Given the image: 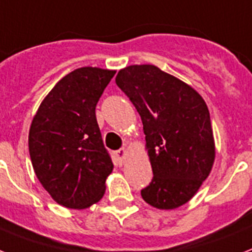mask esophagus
Returning a JSON list of instances; mask_svg holds the SVG:
<instances>
[{"instance_id": "esophagus-1", "label": "esophagus", "mask_w": 252, "mask_h": 252, "mask_svg": "<svg viewBox=\"0 0 252 252\" xmlns=\"http://www.w3.org/2000/svg\"><path fill=\"white\" fill-rule=\"evenodd\" d=\"M126 155H128V149H126V147H123V149H120V150L116 151V157L119 158V160L124 161V159L126 158Z\"/></svg>"}]
</instances>
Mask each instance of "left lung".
<instances>
[{"label":"left lung","mask_w":252,"mask_h":252,"mask_svg":"<svg viewBox=\"0 0 252 252\" xmlns=\"http://www.w3.org/2000/svg\"><path fill=\"white\" fill-rule=\"evenodd\" d=\"M115 81L144 124L145 149L154 177L141 195L159 210L181 207L197 194L215 161L206 102L189 84L154 64L124 67Z\"/></svg>","instance_id":"left-lung-1"}]
</instances>
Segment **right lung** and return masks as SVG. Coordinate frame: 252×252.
Here are the masks:
<instances>
[{
    "instance_id": "obj_1",
    "label": "right lung",
    "mask_w": 252,
    "mask_h": 252,
    "mask_svg": "<svg viewBox=\"0 0 252 252\" xmlns=\"http://www.w3.org/2000/svg\"><path fill=\"white\" fill-rule=\"evenodd\" d=\"M115 69L81 67L42 99L28 134L38 181L58 204L73 210L102 199L114 164L95 118V106Z\"/></svg>"
}]
</instances>
